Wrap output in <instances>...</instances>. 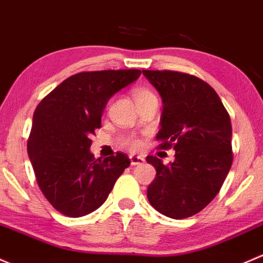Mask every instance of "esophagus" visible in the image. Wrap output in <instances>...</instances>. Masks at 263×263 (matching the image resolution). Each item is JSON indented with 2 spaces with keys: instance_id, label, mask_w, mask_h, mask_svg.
Masks as SVG:
<instances>
[{
  "instance_id": "esophagus-1",
  "label": "esophagus",
  "mask_w": 263,
  "mask_h": 263,
  "mask_svg": "<svg viewBox=\"0 0 263 263\" xmlns=\"http://www.w3.org/2000/svg\"><path fill=\"white\" fill-rule=\"evenodd\" d=\"M129 158H130L132 166H137V164H142L143 162L145 161L144 157H143V156H137V154H130V157H129Z\"/></svg>"
}]
</instances>
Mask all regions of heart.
Masks as SVG:
<instances>
[{
  "label": "heart",
  "instance_id": "b5f03b06",
  "mask_svg": "<svg viewBox=\"0 0 263 263\" xmlns=\"http://www.w3.org/2000/svg\"><path fill=\"white\" fill-rule=\"evenodd\" d=\"M133 96H134V100L137 104L144 101V100L149 99V97H154V93L151 90L144 87H138L134 88L133 91ZM123 145L126 147L128 149H138L140 147V139L134 134H129L126 137L123 138Z\"/></svg>",
  "mask_w": 263,
  "mask_h": 263
}]
</instances>
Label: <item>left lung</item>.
Returning <instances> with one entry per match:
<instances>
[{
  "mask_svg": "<svg viewBox=\"0 0 263 263\" xmlns=\"http://www.w3.org/2000/svg\"><path fill=\"white\" fill-rule=\"evenodd\" d=\"M163 101L159 148L176 151L175 161L156 167L148 186L151 205L172 219L201 212L220 191L233 163L231 116L220 97L196 76L176 71H143Z\"/></svg>",
  "mask_w": 263,
  "mask_h": 263,
  "instance_id": "obj_1",
  "label": "left lung"
}]
</instances>
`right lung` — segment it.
<instances>
[{
	"mask_svg": "<svg viewBox=\"0 0 263 263\" xmlns=\"http://www.w3.org/2000/svg\"><path fill=\"white\" fill-rule=\"evenodd\" d=\"M139 69L81 72L64 80L36 106L28 154L36 182L51 206L71 218L99 209L130 159L123 152L95 159L91 135L115 92L140 76Z\"/></svg>",
	"mask_w": 263,
	"mask_h": 263,
	"instance_id": "add662e5",
	"label": "right lung"
}]
</instances>
